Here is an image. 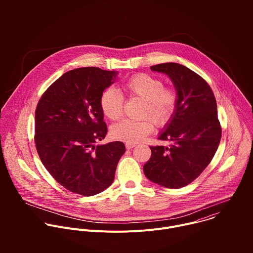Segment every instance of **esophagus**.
Wrapping results in <instances>:
<instances>
[{
    "mask_svg": "<svg viewBox=\"0 0 253 253\" xmlns=\"http://www.w3.org/2000/svg\"><path fill=\"white\" fill-rule=\"evenodd\" d=\"M136 146V144H134V143H126L125 144V147H126V149H132V148H134Z\"/></svg>",
    "mask_w": 253,
    "mask_h": 253,
    "instance_id": "34e87169",
    "label": "esophagus"
}]
</instances>
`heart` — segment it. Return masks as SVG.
Returning a JSON list of instances; mask_svg holds the SVG:
<instances>
[{"label": "heart", "mask_w": 253, "mask_h": 253, "mask_svg": "<svg viewBox=\"0 0 253 253\" xmlns=\"http://www.w3.org/2000/svg\"><path fill=\"white\" fill-rule=\"evenodd\" d=\"M124 89L130 96L143 100L141 116L149 117L156 125L166 124L174 114L177 93L173 88L164 87L161 79L148 74H137L124 84ZM123 103L122 93L114 87L106 88L100 97L101 110L110 120H117L121 117ZM152 130L153 125L148 118L124 119L112 126L111 134L116 140L137 143Z\"/></svg>", "instance_id": "heart-1"}]
</instances>
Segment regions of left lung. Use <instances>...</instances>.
<instances>
[{
    "mask_svg": "<svg viewBox=\"0 0 253 253\" xmlns=\"http://www.w3.org/2000/svg\"><path fill=\"white\" fill-rule=\"evenodd\" d=\"M151 71L169 77L177 93L174 114L159 133L169 147L151 146L145 176L160 186L178 189L195 180L212 160L221 138L217 104L206 81L187 67L164 63Z\"/></svg>",
    "mask_w": 253,
    "mask_h": 253,
    "instance_id": "left-lung-1",
    "label": "left lung"
}]
</instances>
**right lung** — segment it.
<instances>
[{"label": "right lung", "instance_id": "1", "mask_svg": "<svg viewBox=\"0 0 253 253\" xmlns=\"http://www.w3.org/2000/svg\"><path fill=\"white\" fill-rule=\"evenodd\" d=\"M117 71L96 67L66 72L41 97L35 113V142L56 181L71 192L96 195L109 187L125 153L120 141L98 144L107 134L100 107L102 92Z\"/></svg>", "mask_w": 253, "mask_h": 253}]
</instances>
